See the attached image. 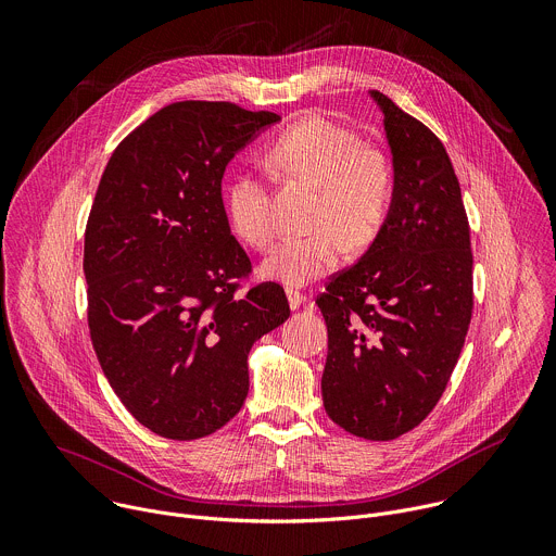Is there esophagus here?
<instances>
[{"label": "esophagus", "mask_w": 556, "mask_h": 556, "mask_svg": "<svg viewBox=\"0 0 556 556\" xmlns=\"http://www.w3.org/2000/svg\"><path fill=\"white\" fill-rule=\"evenodd\" d=\"M307 296L301 292V290H294V288H288V301H290V307L296 309Z\"/></svg>", "instance_id": "34e87169"}]
</instances>
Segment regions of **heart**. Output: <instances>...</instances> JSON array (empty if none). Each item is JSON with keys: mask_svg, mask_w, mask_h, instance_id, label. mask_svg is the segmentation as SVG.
Listing matches in <instances>:
<instances>
[{"mask_svg": "<svg viewBox=\"0 0 556 556\" xmlns=\"http://www.w3.org/2000/svg\"><path fill=\"white\" fill-rule=\"evenodd\" d=\"M266 165L286 180L319 189L312 217L319 228L283 237L262 264L270 279L305 286L328 275L343 255V237L352 247L369 244L389 213L393 169L387 155L326 116H307L281 131L266 149ZM226 215L237 237L255 249L275 237L268 185L255 174L230 182Z\"/></svg>", "mask_w": 556, "mask_h": 556, "instance_id": "obj_1", "label": "heart"}]
</instances>
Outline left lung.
Listing matches in <instances>:
<instances>
[{"label": "left lung", "instance_id": "1", "mask_svg": "<svg viewBox=\"0 0 556 556\" xmlns=\"http://www.w3.org/2000/svg\"><path fill=\"white\" fill-rule=\"evenodd\" d=\"M393 198L369 251L316 296L328 324V416L365 440H395L438 405L472 314V251L442 140L380 92Z\"/></svg>", "mask_w": 556, "mask_h": 556}]
</instances>
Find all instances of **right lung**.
Listing matches in <instances>:
<instances>
[{
  "label": "right lung",
  "instance_id": "obj_1",
  "mask_svg": "<svg viewBox=\"0 0 556 556\" xmlns=\"http://www.w3.org/2000/svg\"><path fill=\"white\" fill-rule=\"evenodd\" d=\"M275 112L226 101L157 110L114 149L88 226V326L105 378L155 435L198 440L249 393V352L290 316L230 235L222 178Z\"/></svg>",
  "mask_w": 556,
  "mask_h": 556
}]
</instances>
